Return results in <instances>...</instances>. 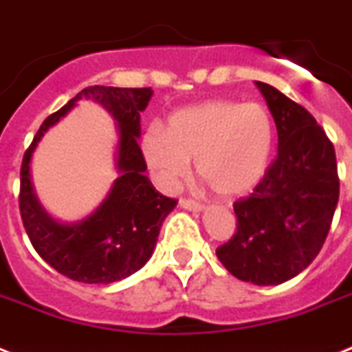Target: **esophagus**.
I'll use <instances>...</instances> for the list:
<instances>
[{
    "label": "esophagus",
    "instance_id": "1",
    "mask_svg": "<svg viewBox=\"0 0 352 352\" xmlns=\"http://www.w3.org/2000/svg\"><path fill=\"white\" fill-rule=\"evenodd\" d=\"M181 206L186 210H193V212H201L204 208L203 204L195 201V199H181Z\"/></svg>",
    "mask_w": 352,
    "mask_h": 352
}]
</instances>
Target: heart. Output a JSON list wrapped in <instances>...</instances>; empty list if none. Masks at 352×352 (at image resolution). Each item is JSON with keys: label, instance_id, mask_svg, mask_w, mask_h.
<instances>
[{"label": "heart", "instance_id": "heart-1", "mask_svg": "<svg viewBox=\"0 0 352 352\" xmlns=\"http://www.w3.org/2000/svg\"><path fill=\"white\" fill-rule=\"evenodd\" d=\"M274 122L250 102L210 100L182 107L166 122V133L149 127L142 153L155 179L175 188L195 160L197 173L221 197H241L259 184L270 162Z\"/></svg>", "mask_w": 352, "mask_h": 352}]
</instances>
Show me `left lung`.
Instances as JSON below:
<instances>
[{"mask_svg":"<svg viewBox=\"0 0 352 352\" xmlns=\"http://www.w3.org/2000/svg\"><path fill=\"white\" fill-rule=\"evenodd\" d=\"M256 85L276 122L278 155L254 193L234 203L237 232L215 254L241 281L279 285L322 250L338 204V166L333 142L305 107Z\"/></svg>","mask_w":352,"mask_h":352,"instance_id":"left-lung-1","label":"left lung"}]
</instances>
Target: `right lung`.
<instances>
[{
	"mask_svg": "<svg viewBox=\"0 0 352 352\" xmlns=\"http://www.w3.org/2000/svg\"><path fill=\"white\" fill-rule=\"evenodd\" d=\"M153 95L149 87L91 85L43 120L21 162L19 212L34 250L54 270L82 283H115L148 263L160 226L175 199L159 193L144 175L146 160L138 146L140 113ZM82 98H93L112 113L119 126V177L102 204L78 223H58L46 214L34 193L30 159L46 129Z\"/></svg>",
	"mask_w": 352,
	"mask_h": 352,
	"instance_id": "right-lung-1",
	"label": "right lung"
}]
</instances>
